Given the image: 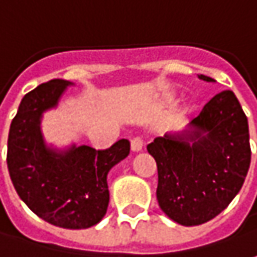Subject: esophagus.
I'll list each match as a JSON object with an SVG mask.
<instances>
[{
    "label": "esophagus",
    "instance_id": "esophagus-1",
    "mask_svg": "<svg viewBox=\"0 0 257 257\" xmlns=\"http://www.w3.org/2000/svg\"><path fill=\"white\" fill-rule=\"evenodd\" d=\"M142 148H144V139L141 137L134 138L132 141H131V149L134 151V152H139V151H142Z\"/></svg>",
    "mask_w": 257,
    "mask_h": 257
}]
</instances>
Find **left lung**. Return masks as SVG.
Instances as JSON below:
<instances>
[{"instance_id":"obj_1","label":"left lung","mask_w":257,"mask_h":257,"mask_svg":"<svg viewBox=\"0 0 257 257\" xmlns=\"http://www.w3.org/2000/svg\"><path fill=\"white\" fill-rule=\"evenodd\" d=\"M146 149L158 166L161 209L179 225H202L227 208L243 185L252 154L247 118L236 95L222 91L188 129L155 138Z\"/></svg>"}]
</instances>
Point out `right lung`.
<instances>
[{
  "instance_id": "1",
  "label": "right lung",
  "mask_w": 257,
  "mask_h": 257,
  "mask_svg": "<svg viewBox=\"0 0 257 257\" xmlns=\"http://www.w3.org/2000/svg\"><path fill=\"white\" fill-rule=\"evenodd\" d=\"M69 85L51 79L24 96L10 126L7 165L18 196L37 216L64 229H86L105 216L106 176L129 155L131 145L128 139L103 151L86 145L57 151L45 145L41 116L57 106Z\"/></svg>"
}]
</instances>
